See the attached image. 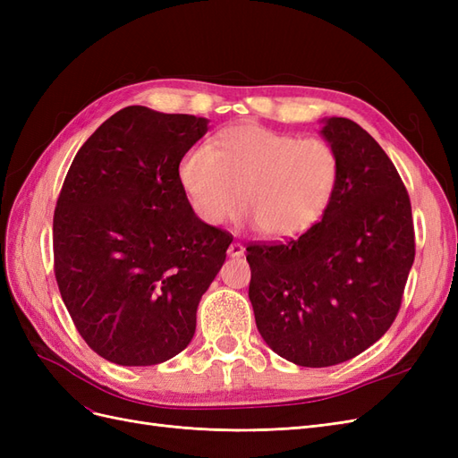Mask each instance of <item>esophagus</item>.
<instances>
[{"instance_id":"1","label":"esophagus","mask_w":458,"mask_h":458,"mask_svg":"<svg viewBox=\"0 0 458 458\" xmlns=\"http://www.w3.org/2000/svg\"><path fill=\"white\" fill-rule=\"evenodd\" d=\"M229 256L231 258H241L242 254H244V246L241 244V242H237V241H234V242H231V246H229Z\"/></svg>"}]
</instances>
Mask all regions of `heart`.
Wrapping results in <instances>:
<instances>
[{
    "label": "heart",
    "instance_id": "heart-1",
    "mask_svg": "<svg viewBox=\"0 0 458 458\" xmlns=\"http://www.w3.org/2000/svg\"><path fill=\"white\" fill-rule=\"evenodd\" d=\"M185 197L204 224L219 225L244 204L242 217L271 239H290L323 217L340 179L335 147L258 123L216 133L177 165Z\"/></svg>",
    "mask_w": 458,
    "mask_h": 458
}]
</instances>
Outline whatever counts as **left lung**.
I'll return each mask as SVG.
<instances>
[{
    "mask_svg": "<svg viewBox=\"0 0 458 458\" xmlns=\"http://www.w3.org/2000/svg\"><path fill=\"white\" fill-rule=\"evenodd\" d=\"M340 160L323 219L288 242L246 246L256 325L300 367L348 361L392 327L414 261L409 192L382 147L348 118L321 130Z\"/></svg>",
    "mask_w": 458,
    "mask_h": 458,
    "instance_id": "1",
    "label": "left lung"
}]
</instances>
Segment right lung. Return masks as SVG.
Returning <instances> with one entry per match:
<instances>
[{"mask_svg": "<svg viewBox=\"0 0 458 458\" xmlns=\"http://www.w3.org/2000/svg\"><path fill=\"white\" fill-rule=\"evenodd\" d=\"M208 120L126 106L81 145L53 216L55 279L106 361L164 363L195 336L233 234L197 217L177 165Z\"/></svg>", "mask_w": 458, "mask_h": 458, "instance_id": "obj_1", "label": "right lung"}]
</instances>
